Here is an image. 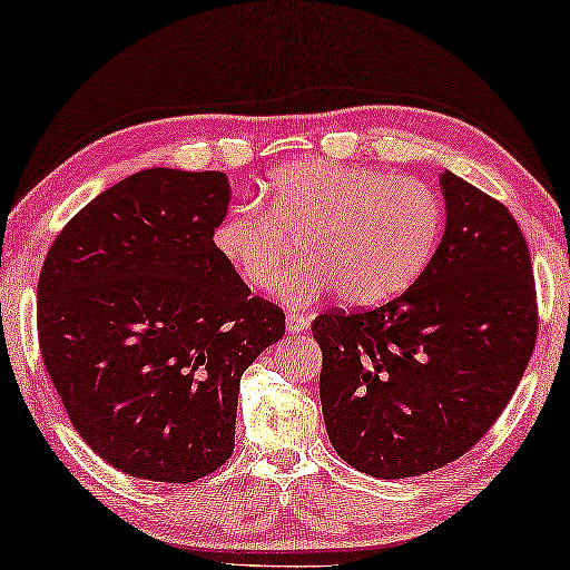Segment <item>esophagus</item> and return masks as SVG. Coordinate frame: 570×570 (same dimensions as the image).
<instances>
[{"label": "esophagus", "instance_id": "obj_1", "mask_svg": "<svg viewBox=\"0 0 570 570\" xmlns=\"http://www.w3.org/2000/svg\"><path fill=\"white\" fill-rule=\"evenodd\" d=\"M285 325H287V333H303L307 325H311V318H305L301 313H287Z\"/></svg>", "mask_w": 570, "mask_h": 570}]
</instances>
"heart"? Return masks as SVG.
I'll return each instance as SVG.
<instances>
[{"label": "heart", "mask_w": 570, "mask_h": 570, "mask_svg": "<svg viewBox=\"0 0 570 570\" xmlns=\"http://www.w3.org/2000/svg\"><path fill=\"white\" fill-rule=\"evenodd\" d=\"M263 209L239 204L212 229L217 255L249 287H273L301 239L303 263L277 293L295 307L335 285L351 305L396 295L422 273L442 232V199L414 176L328 158L287 164L267 179Z\"/></svg>", "instance_id": "1"}]
</instances>
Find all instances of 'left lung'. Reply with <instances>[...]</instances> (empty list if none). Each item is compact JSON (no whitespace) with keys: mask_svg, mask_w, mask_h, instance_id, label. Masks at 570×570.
<instances>
[{"mask_svg":"<svg viewBox=\"0 0 570 570\" xmlns=\"http://www.w3.org/2000/svg\"><path fill=\"white\" fill-rule=\"evenodd\" d=\"M442 191L444 237L416 283L313 321L331 444L371 478L460 460L505 412L535 348V277L515 217L452 171Z\"/></svg>","mask_w":570,"mask_h":570,"instance_id":"obj_1","label":"left lung"}]
</instances>
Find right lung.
Wrapping results in <instances>:
<instances>
[{"label":"right lung","instance_id":"right-lung-1","mask_svg":"<svg viewBox=\"0 0 570 570\" xmlns=\"http://www.w3.org/2000/svg\"><path fill=\"white\" fill-rule=\"evenodd\" d=\"M222 171L146 169L86 204L37 283V338L72 426L130 478L186 484L235 452L239 379L283 307L217 255Z\"/></svg>","mask_w":570,"mask_h":570}]
</instances>
